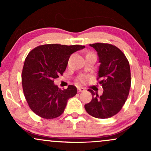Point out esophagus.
<instances>
[{"label":"esophagus","mask_w":151,"mask_h":151,"mask_svg":"<svg viewBox=\"0 0 151 151\" xmlns=\"http://www.w3.org/2000/svg\"><path fill=\"white\" fill-rule=\"evenodd\" d=\"M77 91H78V92H82V91H85V89H84V88L80 87V86H79V87L77 88Z\"/></svg>","instance_id":"obj_1"}]
</instances>
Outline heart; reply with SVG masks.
<instances>
[{
	"instance_id": "b5f03b06",
	"label": "heart",
	"mask_w": 151,
	"mask_h": 151,
	"mask_svg": "<svg viewBox=\"0 0 151 151\" xmlns=\"http://www.w3.org/2000/svg\"><path fill=\"white\" fill-rule=\"evenodd\" d=\"M86 78L85 76H81V77H79V81H86Z\"/></svg>"
}]
</instances>
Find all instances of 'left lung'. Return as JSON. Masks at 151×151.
I'll return each mask as SVG.
<instances>
[{
    "instance_id": "8db88e82",
    "label": "left lung",
    "mask_w": 151,
    "mask_h": 151,
    "mask_svg": "<svg viewBox=\"0 0 151 151\" xmlns=\"http://www.w3.org/2000/svg\"><path fill=\"white\" fill-rule=\"evenodd\" d=\"M97 52L100 63L98 78L104 91L99 96L92 90V99L84 105L86 111L97 119H108L119 113L131 88V70L125 55L117 47L107 43L89 45Z\"/></svg>"
}]
</instances>
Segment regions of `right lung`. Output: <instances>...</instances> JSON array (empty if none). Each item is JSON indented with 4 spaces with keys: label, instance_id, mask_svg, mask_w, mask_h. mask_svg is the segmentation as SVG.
<instances>
[{
    "label": "right lung",
    "instance_id": "add662e5",
    "mask_svg": "<svg viewBox=\"0 0 151 151\" xmlns=\"http://www.w3.org/2000/svg\"><path fill=\"white\" fill-rule=\"evenodd\" d=\"M84 47L77 45H43L27 55L22 72V89L35 114L46 119L62 115L69 99L77 94V87L69 85L62 90L54 84V79L64 73L70 55Z\"/></svg>",
    "mask_w": 151,
    "mask_h": 151
}]
</instances>
